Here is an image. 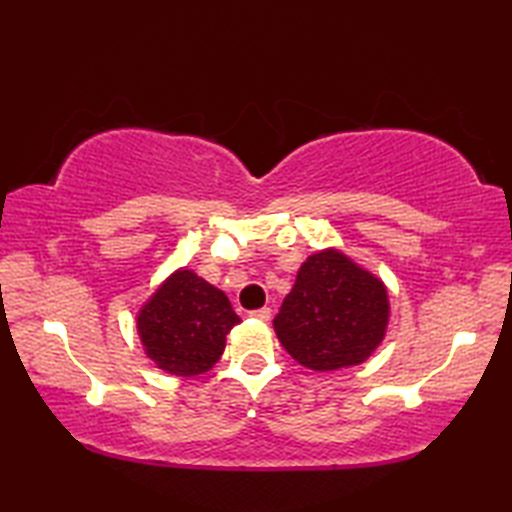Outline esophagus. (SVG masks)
Wrapping results in <instances>:
<instances>
[{
    "label": "esophagus",
    "instance_id": "1",
    "mask_svg": "<svg viewBox=\"0 0 512 512\" xmlns=\"http://www.w3.org/2000/svg\"><path fill=\"white\" fill-rule=\"evenodd\" d=\"M250 317L257 319V321H268L270 319V308H259V310H253L250 312Z\"/></svg>",
    "mask_w": 512,
    "mask_h": 512
}]
</instances>
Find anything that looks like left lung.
I'll return each mask as SVG.
<instances>
[{
	"mask_svg": "<svg viewBox=\"0 0 512 512\" xmlns=\"http://www.w3.org/2000/svg\"><path fill=\"white\" fill-rule=\"evenodd\" d=\"M387 323L383 281L336 248L301 264L273 321L286 352L314 372L365 363L385 339Z\"/></svg>",
	"mask_w": 512,
	"mask_h": 512,
	"instance_id": "obj_1",
	"label": "left lung"
}]
</instances>
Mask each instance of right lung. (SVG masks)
<instances>
[{
    "mask_svg": "<svg viewBox=\"0 0 512 512\" xmlns=\"http://www.w3.org/2000/svg\"><path fill=\"white\" fill-rule=\"evenodd\" d=\"M239 319L222 290L180 268L136 317L145 354L173 376H198L220 361L226 334Z\"/></svg>",
    "mask_w": 512,
    "mask_h": 512,
    "instance_id": "right-lung-1",
    "label": "right lung"
}]
</instances>
